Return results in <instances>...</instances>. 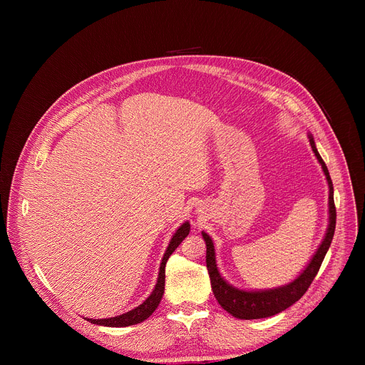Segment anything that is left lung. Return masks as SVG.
Returning a JSON list of instances; mask_svg holds the SVG:
<instances>
[{"instance_id":"1","label":"left lung","mask_w":365,"mask_h":365,"mask_svg":"<svg viewBox=\"0 0 365 365\" xmlns=\"http://www.w3.org/2000/svg\"><path fill=\"white\" fill-rule=\"evenodd\" d=\"M309 141L314 150L318 162L321 163L324 173L328 180L329 186V225L325 234V238L319 248L317 250L315 255L310 258L309 264L306 269L289 284L276 287V289H267V290H241L224 280V277L220 274V270L217 267L215 259V248L211 237L206 232H202V237L206 244V269L211 277V286L212 292L218 300V303L225 309L228 314L238 319H262L269 318L273 315L280 314L282 310L287 309L293 303H296L309 289L310 283L314 282L315 276L318 274L324 258L329 250V245L334 238L335 232V224H336V210L334 202V186L332 180L328 172V168L325 162L322 160L321 154L318 153V148L315 145L314 137L309 134Z\"/></svg>"}]
</instances>
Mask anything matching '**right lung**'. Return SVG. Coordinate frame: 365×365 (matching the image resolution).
I'll use <instances>...</instances> for the list:
<instances>
[{
    "label": "right lung",
    "instance_id": "1",
    "mask_svg": "<svg viewBox=\"0 0 365 365\" xmlns=\"http://www.w3.org/2000/svg\"><path fill=\"white\" fill-rule=\"evenodd\" d=\"M189 231H190V224L189 222H185L182 224L178 231L175 232V235L172 237L170 242H169V247L163 255V259L160 263V270H159V277H158V283H155V287L154 290L151 292V294L140 304L137 306L135 309L127 312V314H123V315H118V317H114V318H108V319H89L86 318L91 324H95V325H102V327H111V328H124V327H130V325H135V324H140L143 321H145L153 312L158 309L162 297H163V293H165V277H166V263L169 257L172 255V252L179 247V244L189 235Z\"/></svg>",
    "mask_w": 365,
    "mask_h": 365
}]
</instances>
